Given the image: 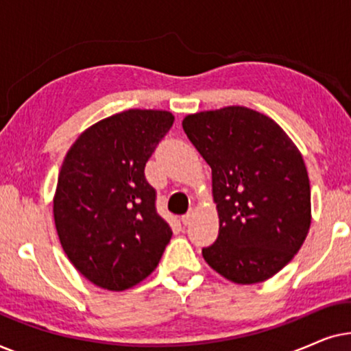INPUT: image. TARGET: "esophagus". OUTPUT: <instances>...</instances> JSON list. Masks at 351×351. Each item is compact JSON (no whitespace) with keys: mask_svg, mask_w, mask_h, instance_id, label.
Returning a JSON list of instances; mask_svg holds the SVG:
<instances>
[{"mask_svg":"<svg viewBox=\"0 0 351 351\" xmlns=\"http://www.w3.org/2000/svg\"><path fill=\"white\" fill-rule=\"evenodd\" d=\"M191 219H193V210H189V213L182 215V219H180V220H182V223H184V225H190Z\"/></svg>","mask_w":351,"mask_h":351,"instance_id":"34e87169","label":"esophagus"}]
</instances>
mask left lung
Here are the masks:
<instances>
[{"instance_id":"8db88e82","label":"left lung","mask_w":351,"mask_h":351,"mask_svg":"<svg viewBox=\"0 0 351 351\" xmlns=\"http://www.w3.org/2000/svg\"><path fill=\"white\" fill-rule=\"evenodd\" d=\"M182 128L213 169L219 237L204 261L254 285L292 261L310 228V180L286 132L265 114L225 107L189 114Z\"/></svg>"}]
</instances>
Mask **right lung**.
I'll use <instances>...</instances> for the list:
<instances>
[{
    "mask_svg": "<svg viewBox=\"0 0 351 351\" xmlns=\"http://www.w3.org/2000/svg\"><path fill=\"white\" fill-rule=\"evenodd\" d=\"M174 117L162 110H128L78 137L62 165L54 196L57 234L84 278L124 291L155 270L172 237L156 210L145 165Z\"/></svg>",
    "mask_w": 351,
    "mask_h": 351,
    "instance_id": "1",
    "label": "right lung"
}]
</instances>
